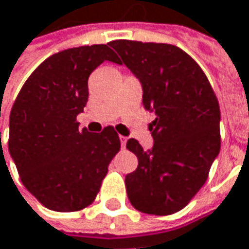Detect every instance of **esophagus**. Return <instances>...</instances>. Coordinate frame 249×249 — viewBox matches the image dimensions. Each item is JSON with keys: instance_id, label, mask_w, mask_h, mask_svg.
I'll return each instance as SVG.
<instances>
[{"instance_id": "34e87169", "label": "esophagus", "mask_w": 249, "mask_h": 249, "mask_svg": "<svg viewBox=\"0 0 249 249\" xmlns=\"http://www.w3.org/2000/svg\"><path fill=\"white\" fill-rule=\"evenodd\" d=\"M119 139H120V145H122V148H124V147H126V143H127V137L120 136Z\"/></svg>"}]
</instances>
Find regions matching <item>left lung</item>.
<instances>
[{
  "mask_svg": "<svg viewBox=\"0 0 249 249\" xmlns=\"http://www.w3.org/2000/svg\"><path fill=\"white\" fill-rule=\"evenodd\" d=\"M143 85V106L156 113L150 123L154 147L144 151L136 139L126 147L139 165L124 179L129 200L147 214L182 210L200 191L220 153V106L203 70L182 49L137 40L110 42Z\"/></svg>",
  "mask_w": 249,
  "mask_h": 249,
  "instance_id": "left-lung-1",
  "label": "left lung"
}]
</instances>
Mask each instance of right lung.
Returning <instances> with one entry per match:
<instances>
[{
  "label": "right lung",
  "instance_id": "obj_1",
  "mask_svg": "<svg viewBox=\"0 0 249 249\" xmlns=\"http://www.w3.org/2000/svg\"><path fill=\"white\" fill-rule=\"evenodd\" d=\"M105 60L119 63L107 44L56 53L23 84L9 115L8 148L23 186L47 209L78 212L95 200L120 150L113 126L78 129L88 101V77Z\"/></svg>",
  "mask_w": 249,
  "mask_h": 249
}]
</instances>
